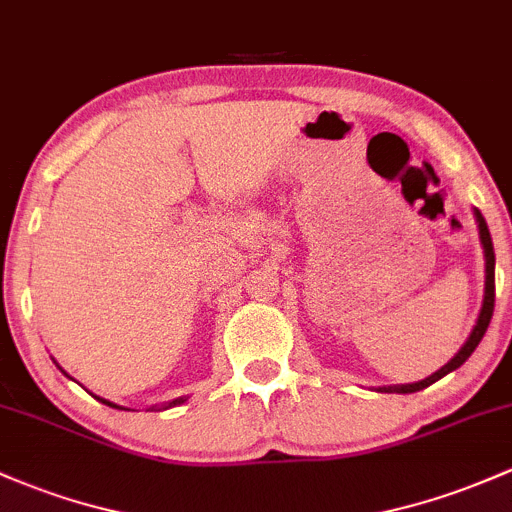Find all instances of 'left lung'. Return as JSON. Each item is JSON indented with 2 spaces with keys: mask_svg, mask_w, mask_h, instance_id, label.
<instances>
[{
  "mask_svg": "<svg viewBox=\"0 0 512 512\" xmlns=\"http://www.w3.org/2000/svg\"><path fill=\"white\" fill-rule=\"evenodd\" d=\"M474 217L478 224V239H481V246H483V258H486V283H483L481 312H478V320L474 324V329H471L469 339L461 344V349L456 351L454 359H449L447 364L439 368V371H434L432 376L422 378V381H417V383H405V386L378 388V393H417V390L432 386V383H437L439 378H444L447 373L456 371V368L464 364V361L476 351V346L483 339V334H486L488 324H491V317H493V307H496V254H493V241H491V232H488L486 219H483V214L478 212L476 207H474Z\"/></svg>",
  "mask_w": 512,
  "mask_h": 512,
  "instance_id": "1",
  "label": "left lung"
}]
</instances>
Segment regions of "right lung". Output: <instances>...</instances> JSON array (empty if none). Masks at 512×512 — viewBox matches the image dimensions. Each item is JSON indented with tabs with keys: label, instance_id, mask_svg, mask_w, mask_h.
<instances>
[{
	"label": "right lung",
	"instance_id": "add662e5",
	"mask_svg": "<svg viewBox=\"0 0 512 512\" xmlns=\"http://www.w3.org/2000/svg\"><path fill=\"white\" fill-rule=\"evenodd\" d=\"M58 366V364H56ZM60 368V366H58ZM60 371H63V368H60ZM65 373V371H63ZM65 376H68V373H65ZM70 378V376H68ZM95 395V393H92ZM97 400H100V403H104V405H109V408H119V410H129V408H122V405H117V403H112V400H107V398H100V395H95ZM185 400L188 398H175V400H170V403H166V405H161V408H151V410H168V408H175V405H180V403H185Z\"/></svg>",
	"mask_w": 512,
	"mask_h": 512
}]
</instances>
